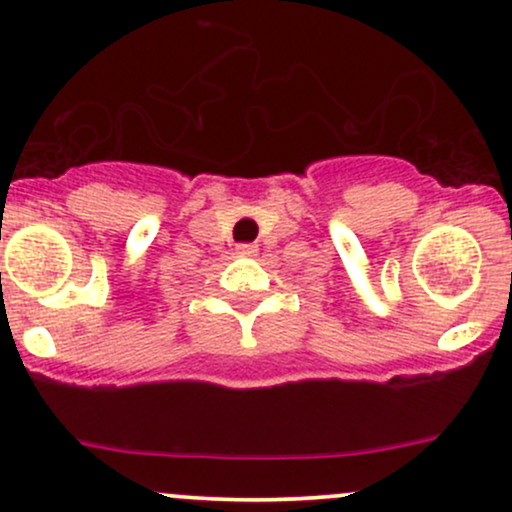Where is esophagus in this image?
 Returning a JSON list of instances; mask_svg holds the SVG:
<instances>
[{"mask_svg":"<svg viewBox=\"0 0 512 512\" xmlns=\"http://www.w3.org/2000/svg\"><path fill=\"white\" fill-rule=\"evenodd\" d=\"M236 250H238V255H243V257L257 255V245H252V243H240Z\"/></svg>","mask_w":512,"mask_h":512,"instance_id":"esophagus-1","label":"esophagus"}]
</instances>
